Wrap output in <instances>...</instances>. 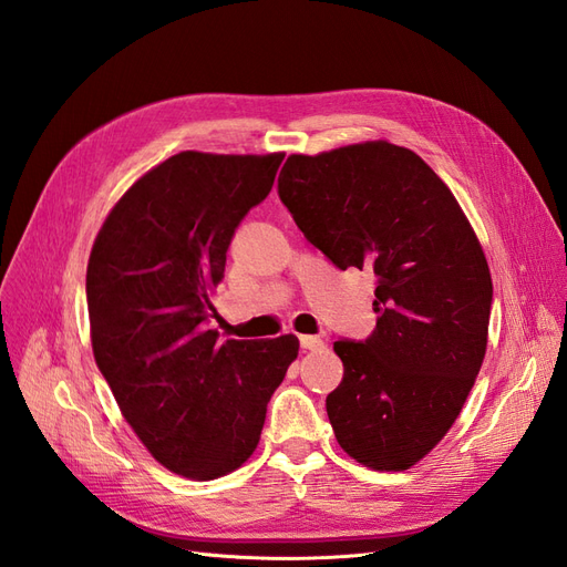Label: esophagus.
<instances>
[{
	"instance_id": "obj_1",
	"label": "esophagus",
	"mask_w": 567,
	"mask_h": 567,
	"mask_svg": "<svg viewBox=\"0 0 567 567\" xmlns=\"http://www.w3.org/2000/svg\"><path fill=\"white\" fill-rule=\"evenodd\" d=\"M300 348L302 350H319V348H323V340L319 336H300Z\"/></svg>"
}]
</instances>
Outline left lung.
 Here are the masks:
<instances>
[{"instance_id":"8db88e82","label":"left lung","mask_w":567,"mask_h":567,"mask_svg":"<svg viewBox=\"0 0 567 567\" xmlns=\"http://www.w3.org/2000/svg\"><path fill=\"white\" fill-rule=\"evenodd\" d=\"M279 198L338 269H371L375 329L338 338L326 398L336 440L375 471H406L447 435L483 367L492 277L454 194L388 142L288 156Z\"/></svg>"}]
</instances>
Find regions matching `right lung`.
I'll return each mask as SVG.
<instances>
[{"label":"right lung","mask_w":567,"mask_h":567,"mask_svg":"<svg viewBox=\"0 0 567 567\" xmlns=\"http://www.w3.org/2000/svg\"><path fill=\"white\" fill-rule=\"evenodd\" d=\"M281 161L177 153L117 200L90 255L96 367L144 447L184 477L241 466L298 357L293 333L219 342L210 329L231 238Z\"/></svg>","instance_id":"right-lung-1"}]
</instances>
